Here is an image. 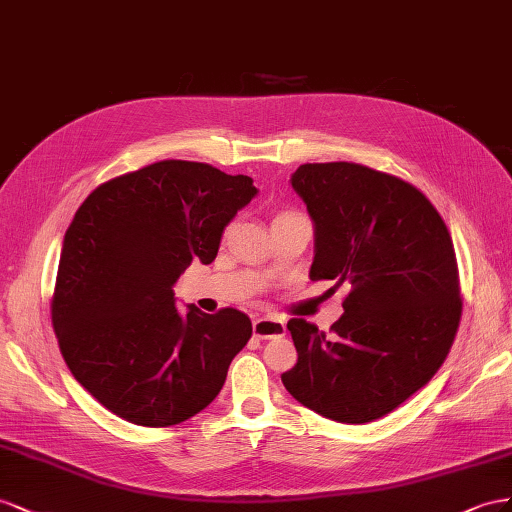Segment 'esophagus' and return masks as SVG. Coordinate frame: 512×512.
Wrapping results in <instances>:
<instances>
[{
    "label": "esophagus",
    "mask_w": 512,
    "mask_h": 512,
    "mask_svg": "<svg viewBox=\"0 0 512 512\" xmlns=\"http://www.w3.org/2000/svg\"><path fill=\"white\" fill-rule=\"evenodd\" d=\"M253 332L257 339H276L285 334V324L274 317H259L253 321Z\"/></svg>",
    "instance_id": "esophagus-1"
}]
</instances>
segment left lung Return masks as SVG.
<instances>
[{
  "label": "left lung",
  "instance_id": "obj_1",
  "mask_svg": "<svg viewBox=\"0 0 512 512\" xmlns=\"http://www.w3.org/2000/svg\"><path fill=\"white\" fill-rule=\"evenodd\" d=\"M315 225L311 281L347 283L330 332L289 319L296 367L281 379L309 410L347 425L390 414L442 367L461 319L455 246L416 186L356 163L291 173Z\"/></svg>",
  "mask_w": 512,
  "mask_h": 512
}]
</instances>
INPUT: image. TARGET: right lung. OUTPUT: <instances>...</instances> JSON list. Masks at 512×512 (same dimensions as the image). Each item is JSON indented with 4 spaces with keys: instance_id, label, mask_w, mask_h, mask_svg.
I'll return each mask as SVG.
<instances>
[{
    "instance_id": "right-lung-1",
    "label": "right lung",
    "mask_w": 512,
    "mask_h": 512,
    "mask_svg": "<svg viewBox=\"0 0 512 512\" xmlns=\"http://www.w3.org/2000/svg\"><path fill=\"white\" fill-rule=\"evenodd\" d=\"M257 195L248 175L160 160L87 197L66 229L51 319L77 382L109 412L171 427L221 392L253 334L242 311L175 309L173 285L212 264L225 227Z\"/></svg>"
}]
</instances>
